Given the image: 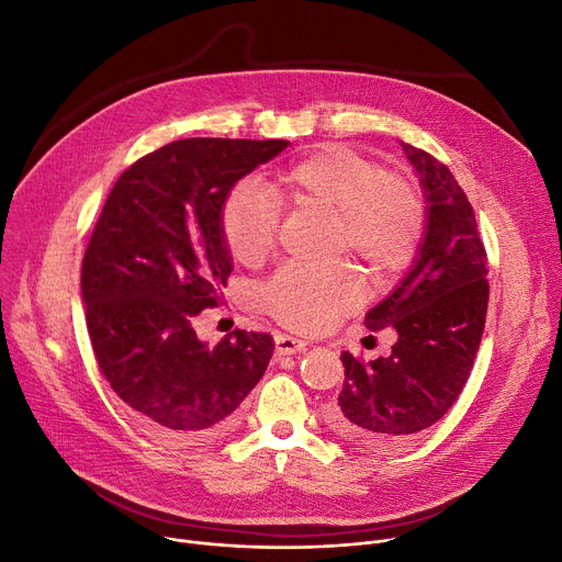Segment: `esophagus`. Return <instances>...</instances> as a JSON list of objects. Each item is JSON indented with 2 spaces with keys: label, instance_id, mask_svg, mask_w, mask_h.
I'll list each match as a JSON object with an SVG mask.
<instances>
[{
  "label": "esophagus",
  "instance_id": "34e87169",
  "mask_svg": "<svg viewBox=\"0 0 562 562\" xmlns=\"http://www.w3.org/2000/svg\"><path fill=\"white\" fill-rule=\"evenodd\" d=\"M307 341L296 339V337H289V335H276V352L278 356H293V352L305 350Z\"/></svg>",
  "mask_w": 562,
  "mask_h": 562
}]
</instances>
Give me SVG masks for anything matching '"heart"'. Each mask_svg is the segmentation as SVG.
<instances>
[{
	"mask_svg": "<svg viewBox=\"0 0 562 562\" xmlns=\"http://www.w3.org/2000/svg\"><path fill=\"white\" fill-rule=\"evenodd\" d=\"M280 202L333 216V252L364 266L373 284L401 276L417 257L424 236V204L405 177L385 172L373 159L328 143L278 172ZM278 206L255 184H236L221 210V232L236 261L257 266L278 236ZM360 303L346 269H282L263 289V305L282 326L321 333Z\"/></svg>",
	"mask_w": 562,
	"mask_h": 562,
	"instance_id": "heart-1",
	"label": "heart"
}]
</instances>
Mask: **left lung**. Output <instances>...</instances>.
<instances>
[{
	"instance_id": "1",
	"label": "left lung",
	"mask_w": 562,
	"mask_h": 562,
	"mask_svg": "<svg viewBox=\"0 0 562 562\" xmlns=\"http://www.w3.org/2000/svg\"><path fill=\"white\" fill-rule=\"evenodd\" d=\"M426 195V227L409 273L369 310L364 326L392 328L390 358L341 352L344 387L328 405L330 428L356 447H398L437 424L458 401L487 314V255L471 202L451 170L401 143Z\"/></svg>"
}]
</instances>
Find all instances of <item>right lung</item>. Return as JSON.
Returning <instances> with one entry per match:
<instances>
[{
  "mask_svg": "<svg viewBox=\"0 0 562 562\" xmlns=\"http://www.w3.org/2000/svg\"><path fill=\"white\" fill-rule=\"evenodd\" d=\"M289 140L182 138L140 157L113 184L86 246L81 299L95 360L150 432L200 445L227 435L273 356V337L198 339L232 257L221 210L232 187Z\"/></svg>",
  "mask_w": 562,
  "mask_h": 562,
  "instance_id": "obj_1",
  "label": "right lung"
}]
</instances>
